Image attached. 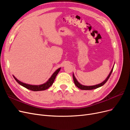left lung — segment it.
I'll use <instances>...</instances> for the list:
<instances>
[{
  "instance_id": "obj_1",
  "label": "left lung",
  "mask_w": 130,
  "mask_h": 130,
  "mask_svg": "<svg viewBox=\"0 0 130 130\" xmlns=\"http://www.w3.org/2000/svg\"><path fill=\"white\" fill-rule=\"evenodd\" d=\"M113 68H114V66L113 67L112 70H111V72L109 73V75H108V76L107 77V78H106V79L103 82H102L101 83H100L99 84H98V85H94V86H88L82 85L80 84L79 82L77 81V80H76V78H75V77L74 74H73V80H74V84H75V85H76V86L77 87H78V88H80V89H81L82 90H91V89H96V88H99L100 87H101V86H103L106 83V82L107 81V80H108L109 77H110V76H111V73H112Z\"/></svg>"
}]
</instances>
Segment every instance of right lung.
<instances>
[{
  "instance_id": "obj_1",
  "label": "right lung",
  "mask_w": 130,
  "mask_h": 130,
  "mask_svg": "<svg viewBox=\"0 0 130 130\" xmlns=\"http://www.w3.org/2000/svg\"><path fill=\"white\" fill-rule=\"evenodd\" d=\"M60 69H61V68L57 69L56 71L53 73L52 76H51L49 78V80L47 81L45 83L43 84L42 85H29V84L23 83V82L19 81L16 77H15V76H13L14 79L15 80V81H16L19 85L23 86L24 87L28 89L29 90H32V91H41V90H45L46 89L49 88L50 86L53 84L54 80L56 78V76H57V75L58 73V72H60Z\"/></svg>"
}]
</instances>
